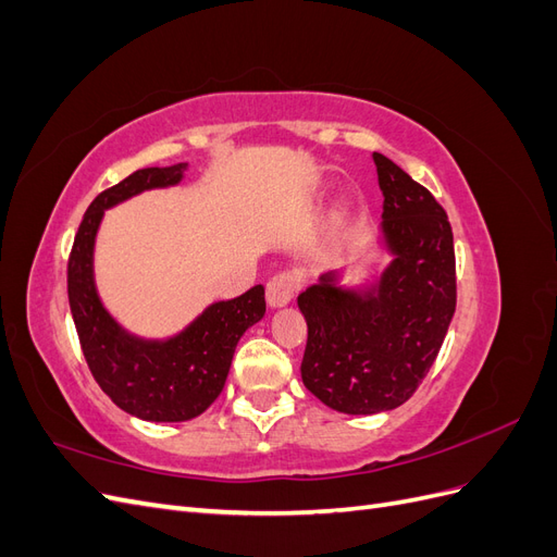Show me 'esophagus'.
I'll use <instances>...</instances> for the list:
<instances>
[{
  "mask_svg": "<svg viewBox=\"0 0 557 557\" xmlns=\"http://www.w3.org/2000/svg\"><path fill=\"white\" fill-rule=\"evenodd\" d=\"M299 278L295 274H278L267 283V305L272 309H281L290 305V299L297 290Z\"/></svg>",
  "mask_w": 557,
  "mask_h": 557,
  "instance_id": "esophagus-1",
  "label": "esophagus"
}]
</instances>
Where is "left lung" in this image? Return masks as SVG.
Segmentation results:
<instances>
[{
  "instance_id": "obj_1",
  "label": "left lung",
  "mask_w": 557,
  "mask_h": 557,
  "mask_svg": "<svg viewBox=\"0 0 557 557\" xmlns=\"http://www.w3.org/2000/svg\"><path fill=\"white\" fill-rule=\"evenodd\" d=\"M383 213L379 276L346 285L332 269L299 293L309 339L301 381L325 407L372 416L407 401L436 360L455 313V250L446 211L423 185L374 153Z\"/></svg>"
}]
</instances>
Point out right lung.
Wrapping results in <instances>:
<instances>
[{
  "label": "right lung",
  "mask_w": 557,
  "mask_h": 557,
  "mask_svg": "<svg viewBox=\"0 0 557 557\" xmlns=\"http://www.w3.org/2000/svg\"><path fill=\"white\" fill-rule=\"evenodd\" d=\"M188 162L146 166L99 193L83 215L66 267V290L83 356L99 387L134 418L183 423L205 413L223 393L244 332L264 315V288L213 301L172 336L148 339L123 327L104 307L95 283V242L104 211L146 190L174 188Z\"/></svg>",
  "instance_id": "right-lung-1"
}]
</instances>
